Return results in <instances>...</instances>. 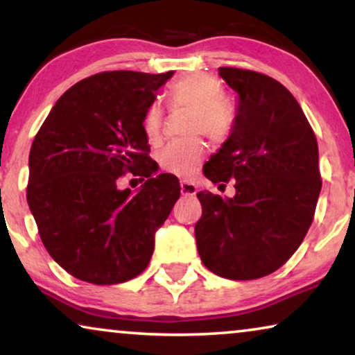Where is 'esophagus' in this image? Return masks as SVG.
Instances as JSON below:
<instances>
[{"instance_id": "1", "label": "esophagus", "mask_w": 355, "mask_h": 355, "mask_svg": "<svg viewBox=\"0 0 355 355\" xmlns=\"http://www.w3.org/2000/svg\"><path fill=\"white\" fill-rule=\"evenodd\" d=\"M181 193H182V196H186V197L196 196V193H197L196 184L189 182V181H181Z\"/></svg>"}]
</instances>
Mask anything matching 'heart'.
<instances>
[{"label": "heart", "instance_id": "b5f03b06", "mask_svg": "<svg viewBox=\"0 0 355 355\" xmlns=\"http://www.w3.org/2000/svg\"><path fill=\"white\" fill-rule=\"evenodd\" d=\"M169 101L173 106L191 108L189 132H202L213 142L226 139L234 124V108L223 95L221 84L210 74L184 76L169 87ZM163 110L158 103H152L145 110L142 129L150 144H157L162 139ZM203 158V144L200 139L192 137L178 140L164 147L158 153V163L166 173L187 178L193 173Z\"/></svg>", "mask_w": 355, "mask_h": 355}]
</instances>
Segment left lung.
Returning a JSON list of instances; mask_svg holds the SVG:
<instances>
[{"label": "left lung", "mask_w": 355, "mask_h": 355, "mask_svg": "<svg viewBox=\"0 0 355 355\" xmlns=\"http://www.w3.org/2000/svg\"><path fill=\"white\" fill-rule=\"evenodd\" d=\"M237 94L231 134L203 166L211 182L234 179L236 196L198 192L196 241L203 265L227 279L273 273L302 244L322 191L318 145L283 84L260 72L220 67Z\"/></svg>", "instance_id": "8db88e82"}]
</instances>
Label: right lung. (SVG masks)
<instances>
[{
	"label": "right lung",
	"instance_id": "1",
	"mask_svg": "<svg viewBox=\"0 0 355 355\" xmlns=\"http://www.w3.org/2000/svg\"><path fill=\"white\" fill-rule=\"evenodd\" d=\"M174 72H100L53 106L28 155L27 203L61 268L92 284H118L147 268L155 232L181 196L173 174L153 178L145 110ZM125 172L147 177L121 191ZM144 181V179H142Z\"/></svg>",
	"mask_w": 355,
	"mask_h": 355
}]
</instances>
